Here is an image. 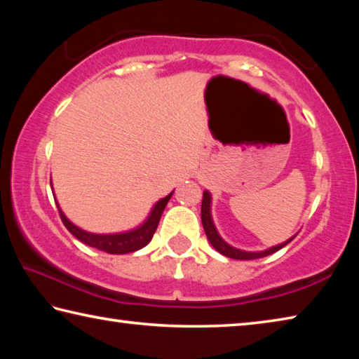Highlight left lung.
Instances as JSON below:
<instances>
[{
  "instance_id": "1",
  "label": "left lung",
  "mask_w": 359,
  "mask_h": 359,
  "mask_svg": "<svg viewBox=\"0 0 359 359\" xmlns=\"http://www.w3.org/2000/svg\"><path fill=\"white\" fill-rule=\"evenodd\" d=\"M201 220H203V226H204V231H205V236H208V239H209V242L212 244V247H214L217 252H220L222 255H224V257L233 258V259H257V258H263V257H267V255L276 253L277 250H280L282 247H285V245L288 244V242L293 241V238H291L287 242H283V244L267 248V250H264V252H244V250H238V248L228 245L226 242H224L220 238V234L217 233L215 224H214V222H212V217H210V193L209 191H204L203 193Z\"/></svg>"
}]
</instances>
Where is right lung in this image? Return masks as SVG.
<instances>
[{
	"label": "right lung",
	"instance_id": "obj_1",
	"mask_svg": "<svg viewBox=\"0 0 359 359\" xmlns=\"http://www.w3.org/2000/svg\"><path fill=\"white\" fill-rule=\"evenodd\" d=\"M171 196L172 193H169L166 198L160 199V201L154 205L149 218L141 224V226L133 231H126V233H118V234H93V233H88V231H83L81 228H77L76 224H72L68 218L65 217L62 209H60L58 205L57 208L60 212V217H62L63 224L68 228V231L74 236V238L83 242V244L98 248V250H102L106 253L123 255V253L136 252L139 248H142L149 244L151 238H154L155 231L158 228V223H160L163 210H165Z\"/></svg>",
	"mask_w": 359,
	"mask_h": 359
}]
</instances>
